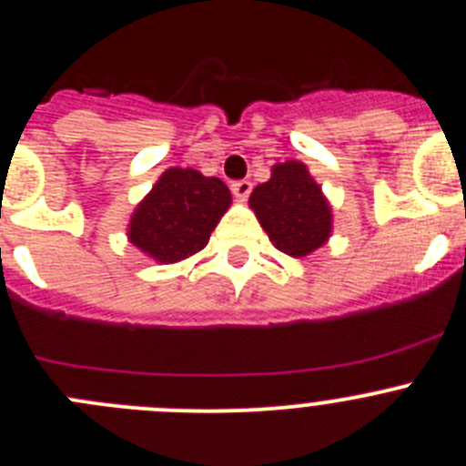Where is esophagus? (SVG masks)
<instances>
[{
	"instance_id": "34e87169",
	"label": "esophagus",
	"mask_w": 466,
	"mask_h": 466,
	"mask_svg": "<svg viewBox=\"0 0 466 466\" xmlns=\"http://www.w3.org/2000/svg\"><path fill=\"white\" fill-rule=\"evenodd\" d=\"M250 190H253V183L246 181V178H243V181H234L232 183V195L237 197L238 202H246V199H248V195H250Z\"/></svg>"
}]
</instances>
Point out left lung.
Instances as JSON below:
<instances>
[{
    "mask_svg": "<svg viewBox=\"0 0 466 466\" xmlns=\"http://www.w3.org/2000/svg\"><path fill=\"white\" fill-rule=\"evenodd\" d=\"M248 204L276 248L292 258L320 248L332 232L329 204L301 162L276 165L269 181L255 187Z\"/></svg>",
    "mask_w": 466,
    "mask_h": 466,
    "instance_id": "obj_1",
    "label": "left lung"
}]
</instances>
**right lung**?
<instances>
[{
  "mask_svg": "<svg viewBox=\"0 0 466 466\" xmlns=\"http://www.w3.org/2000/svg\"><path fill=\"white\" fill-rule=\"evenodd\" d=\"M232 204L220 178L195 169H169L129 220V241L157 262H178L202 250Z\"/></svg>",
  "mask_w": 466,
  "mask_h": 466,
  "instance_id": "1",
  "label": "right lung"
}]
</instances>
